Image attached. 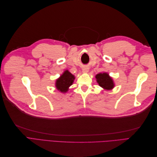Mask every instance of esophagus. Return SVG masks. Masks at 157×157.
<instances>
[{
  "label": "esophagus",
  "instance_id": "obj_1",
  "mask_svg": "<svg viewBox=\"0 0 157 157\" xmlns=\"http://www.w3.org/2000/svg\"><path fill=\"white\" fill-rule=\"evenodd\" d=\"M82 70H83L84 73H87L88 71V67H83Z\"/></svg>",
  "mask_w": 157,
  "mask_h": 157
}]
</instances>
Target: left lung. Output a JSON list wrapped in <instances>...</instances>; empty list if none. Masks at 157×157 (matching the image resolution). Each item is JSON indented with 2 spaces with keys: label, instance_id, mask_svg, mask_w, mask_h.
<instances>
[{
  "label": "left lung",
  "instance_id": "8db88e82",
  "mask_svg": "<svg viewBox=\"0 0 157 157\" xmlns=\"http://www.w3.org/2000/svg\"><path fill=\"white\" fill-rule=\"evenodd\" d=\"M96 78L99 86L103 89L109 90H112L115 86L113 78L107 73L97 74L96 75Z\"/></svg>",
  "mask_w": 157,
  "mask_h": 157
}]
</instances>
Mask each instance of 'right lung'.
I'll use <instances>...</instances> for the list:
<instances>
[{
  "mask_svg": "<svg viewBox=\"0 0 157 157\" xmlns=\"http://www.w3.org/2000/svg\"><path fill=\"white\" fill-rule=\"evenodd\" d=\"M75 78L73 75L71 74L68 70H65L60 77L56 80V89L62 93L67 92L69 86L73 84Z\"/></svg>",
  "mask_w": 157,
  "mask_h": 157,
  "instance_id": "1",
  "label": "right lung"
}]
</instances>
